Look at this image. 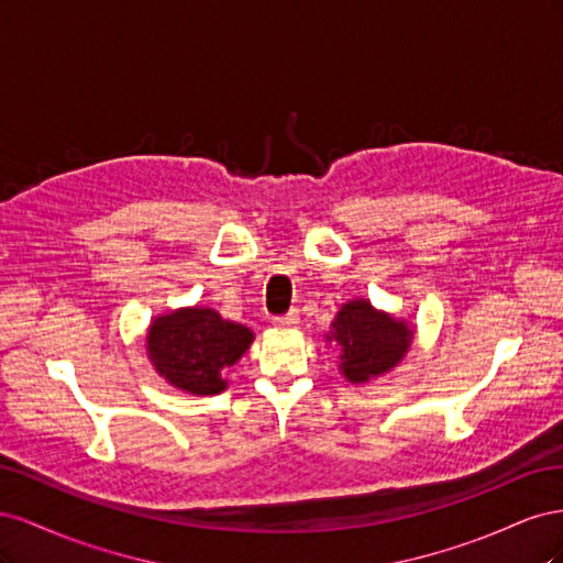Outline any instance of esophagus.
Returning a JSON list of instances; mask_svg holds the SVG:
<instances>
[{
	"instance_id": "esophagus-1",
	"label": "esophagus",
	"mask_w": 563,
	"mask_h": 563,
	"mask_svg": "<svg viewBox=\"0 0 563 563\" xmlns=\"http://www.w3.org/2000/svg\"><path fill=\"white\" fill-rule=\"evenodd\" d=\"M298 321H300V312L298 310H291V312H286V314H279V317L272 319V323H275V327H279V329H294Z\"/></svg>"
}]
</instances>
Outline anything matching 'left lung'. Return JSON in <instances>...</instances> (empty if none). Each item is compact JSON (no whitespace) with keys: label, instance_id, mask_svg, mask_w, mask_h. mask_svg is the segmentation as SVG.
<instances>
[{"label":"left lung","instance_id":"1","mask_svg":"<svg viewBox=\"0 0 563 563\" xmlns=\"http://www.w3.org/2000/svg\"><path fill=\"white\" fill-rule=\"evenodd\" d=\"M413 331L404 321L371 308L366 300H350L333 321L327 340L340 345V368L352 383H366L395 368L411 347Z\"/></svg>","mask_w":563,"mask_h":563}]
</instances>
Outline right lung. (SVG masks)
Returning a JSON list of instances; mask_svg holds the SVG:
<instances>
[{"label":"right lung","mask_w":563,"mask_h":563,"mask_svg":"<svg viewBox=\"0 0 563 563\" xmlns=\"http://www.w3.org/2000/svg\"><path fill=\"white\" fill-rule=\"evenodd\" d=\"M253 333L209 308H187L157 317L147 333L150 360L174 387L192 395L225 389L223 371L249 350Z\"/></svg>","instance_id":"1"}]
</instances>
